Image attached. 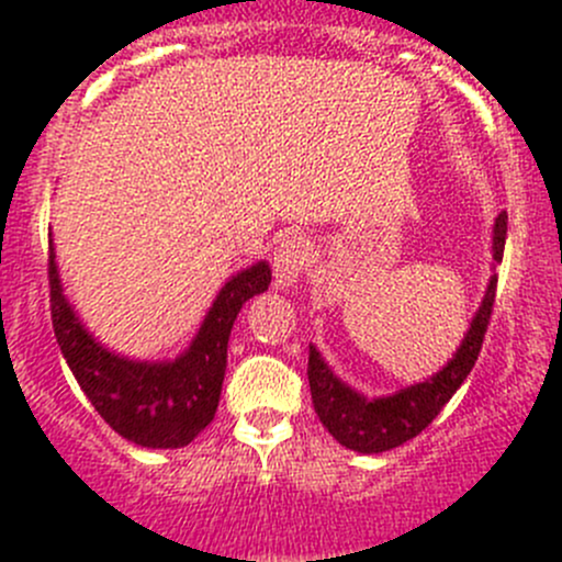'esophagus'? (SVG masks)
<instances>
[{"label": "esophagus", "instance_id": "obj_1", "mask_svg": "<svg viewBox=\"0 0 562 562\" xmlns=\"http://www.w3.org/2000/svg\"><path fill=\"white\" fill-rule=\"evenodd\" d=\"M305 265H308V243L300 238V235H286L273 251L276 286L279 289L294 286V281L300 279Z\"/></svg>", "mask_w": 562, "mask_h": 562}]
</instances>
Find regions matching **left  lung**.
Returning <instances> with one entry per match:
<instances>
[{
    "label": "left lung",
    "instance_id": "obj_1",
    "mask_svg": "<svg viewBox=\"0 0 562 562\" xmlns=\"http://www.w3.org/2000/svg\"><path fill=\"white\" fill-rule=\"evenodd\" d=\"M503 246H506V213H501L493 224V276L484 289L482 303L468 324L452 360L436 370L430 379L401 386L390 395L368 397L366 392L346 384L314 344L308 346L311 401H314L319 422L340 447L360 454L390 452L419 436L436 419L438 411L447 406L449 397L460 390L482 351V340L495 303V262H501Z\"/></svg>",
    "mask_w": 562,
    "mask_h": 562
}]
</instances>
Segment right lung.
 <instances>
[{"mask_svg":"<svg viewBox=\"0 0 562 562\" xmlns=\"http://www.w3.org/2000/svg\"><path fill=\"white\" fill-rule=\"evenodd\" d=\"M48 276L56 340L97 414L137 447L181 449L211 425L222 397L233 324L246 300L268 292L273 273L259 259L229 276L187 349L170 360L121 355L86 327L65 294L54 240Z\"/></svg>","mask_w":562,"mask_h":562,"instance_id":"right-lung-1","label":"right lung"}]
</instances>
